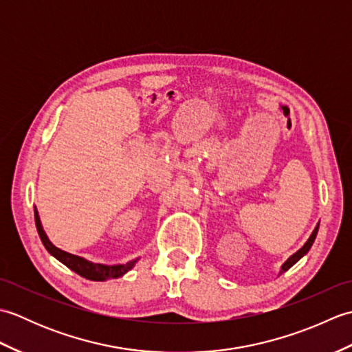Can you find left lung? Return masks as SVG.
I'll use <instances>...</instances> for the list:
<instances>
[{"label":"left lung","mask_w":352,"mask_h":352,"mask_svg":"<svg viewBox=\"0 0 352 352\" xmlns=\"http://www.w3.org/2000/svg\"><path fill=\"white\" fill-rule=\"evenodd\" d=\"M318 230H319V223L316 226V228L313 230V233H311V236L309 237V241L304 243V246L300 250V251H296L294 256H290L287 260H286V263H284L283 266H281V271H280V274H283V272H286L287 269H290L292 266H294L298 260H300L301 257H304L305 254L309 252V250L311 248V245H313V242H315V239H316V234H318Z\"/></svg>","instance_id":"obj_1"}]
</instances>
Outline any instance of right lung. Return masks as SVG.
Instances as JSON below:
<instances>
[{
    "label": "right lung",
    "instance_id": "right-lung-1",
    "mask_svg": "<svg viewBox=\"0 0 352 352\" xmlns=\"http://www.w3.org/2000/svg\"><path fill=\"white\" fill-rule=\"evenodd\" d=\"M34 222H36V228H37V233H39L41 241L43 243L45 248L51 254L52 257H56L58 261H62L65 266H68L71 271H74L76 274L81 275L83 278L87 280H92V281H106L110 278H118V276H122L124 274H126L130 271V269L136 265V260H131L129 263L125 265H113V266H109V265H101V263H92V261H89L83 257H78V256H74V254H69L66 251L58 250L57 246L52 245L50 242L48 236L45 234V231L42 228V223H41V218H39V213L34 208Z\"/></svg>",
    "mask_w": 352,
    "mask_h": 352
}]
</instances>
